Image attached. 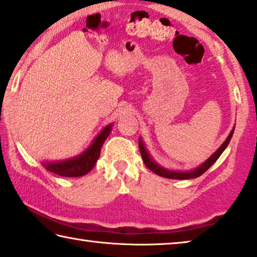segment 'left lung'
<instances>
[{
  "label": "left lung",
  "instance_id": "left-lung-1",
  "mask_svg": "<svg viewBox=\"0 0 257 257\" xmlns=\"http://www.w3.org/2000/svg\"><path fill=\"white\" fill-rule=\"evenodd\" d=\"M233 132H234V128L231 130L230 135L227 136V138L225 141H224V143L219 146L217 149V151H215L214 154L211 157H209L207 160L201 164L200 166L198 167V168H195L193 170H190V172H175V170H169V169H166L164 167L159 166L157 162L153 161V159L150 157V154L148 152V150L145 149V145L143 143V141L141 140L138 141V145H140V151H141V154H142V158H143V161L145 166L148 167L150 170H152L153 173H156L157 175L161 177H166V178H172V180H190V178H197L199 176H201V175L207 172L211 166H213L215 162H216L217 159L219 158V156L223 153V151L226 149V146L229 145L232 135H233Z\"/></svg>",
  "mask_w": 257,
  "mask_h": 257
}]
</instances>
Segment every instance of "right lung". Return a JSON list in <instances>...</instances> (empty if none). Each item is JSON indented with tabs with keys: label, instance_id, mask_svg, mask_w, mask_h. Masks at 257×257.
Wrapping results in <instances>:
<instances>
[{
	"label": "right lung",
	"instance_id": "1",
	"mask_svg": "<svg viewBox=\"0 0 257 257\" xmlns=\"http://www.w3.org/2000/svg\"><path fill=\"white\" fill-rule=\"evenodd\" d=\"M112 125L113 123L107 124L98 134V136L93 140L91 145L77 157L67 159V160L64 161L43 162L42 165L44 166V168L63 177H80L88 174L95 167L97 160H98L101 146H103L104 142L106 141V138L111 134Z\"/></svg>",
	"mask_w": 257,
	"mask_h": 257
}]
</instances>
